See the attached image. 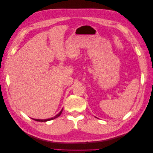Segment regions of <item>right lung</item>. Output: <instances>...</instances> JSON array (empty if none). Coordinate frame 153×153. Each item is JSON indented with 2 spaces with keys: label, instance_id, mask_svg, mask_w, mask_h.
<instances>
[{
  "label": "right lung",
  "instance_id": "1",
  "mask_svg": "<svg viewBox=\"0 0 153 153\" xmlns=\"http://www.w3.org/2000/svg\"><path fill=\"white\" fill-rule=\"evenodd\" d=\"M62 110H63V108L61 110V112H60L58 114H57L56 115H55V116H54L53 117H52V118H49V119H34V121H39V122H46V121H50V120H53V119H55V118L58 117L59 116H60V115H61V114H62Z\"/></svg>",
  "mask_w": 153,
  "mask_h": 153
}]
</instances>
